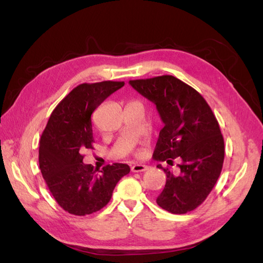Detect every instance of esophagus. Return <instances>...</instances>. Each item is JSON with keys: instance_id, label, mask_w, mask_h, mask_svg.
I'll list each match as a JSON object with an SVG mask.
<instances>
[{"instance_id": "34e87169", "label": "esophagus", "mask_w": 263, "mask_h": 263, "mask_svg": "<svg viewBox=\"0 0 263 263\" xmlns=\"http://www.w3.org/2000/svg\"><path fill=\"white\" fill-rule=\"evenodd\" d=\"M149 167L147 165H143V164H137V165H133L131 167V171L133 173H139V172H146Z\"/></svg>"}]
</instances>
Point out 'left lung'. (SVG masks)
Returning a JSON list of instances; mask_svg holds the SVG:
<instances>
[{
  "label": "left lung",
  "mask_w": 263,
  "mask_h": 263,
  "mask_svg": "<svg viewBox=\"0 0 263 263\" xmlns=\"http://www.w3.org/2000/svg\"><path fill=\"white\" fill-rule=\"evenodd\" d=\"M130 85L156 105L164 127L159 132L154 159L168 167L166 184L156 202L172 214H186L203 202L219 177L225 157L224 138L205 99L173 76L130 80Z\"/></svg>",
  "instance_id": "8db88e82"
}]
</instances>
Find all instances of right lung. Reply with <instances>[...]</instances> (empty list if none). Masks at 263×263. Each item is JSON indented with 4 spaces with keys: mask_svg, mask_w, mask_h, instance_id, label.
Masks as SVG:
<instances>
[{
    "mask_svg": "<svg viewBox=\"0 0 263 263\" xmlns=\"http://www.w3.org/2000/svg\"><path fill=\"white\" fill-rule=\"evenodd\" d=\"M124 81L81 83L55 107L42 133L39 168L55 201L76 216L90 215L109 202L114 187L130 173L126 164L102 171L83 164V152L92 149L91 114Z\"/></svg>",
    "mask_w": 263,
    "mask_h": 263,
    "instance_id": "add662e5",
    "label": "right lung"
}]
</instances>
